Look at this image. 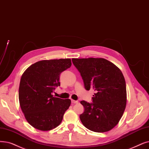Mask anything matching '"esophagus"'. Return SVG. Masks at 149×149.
Listing matches in <instances>:
<instances>
[{"instance_id": "obj_1", "label": "esophagus", "mask_w": 149, "mask_h": 149, "mask_svg": "<svg viewBox=\"0 0 149 149\" xmlns=\"http://www.w3.org/2000/svg\"><path fill=\"white\" fill-rule=\"evenodd\" d=\"M71 102H72V103H78L79 102L77 100H71Z\"/></svg>"}]
</instances>
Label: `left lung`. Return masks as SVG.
<instances>
[{"label":"left lung","instance_id":"obj_1","mask_svg":"<svg viewBox=\"0 0 149 149\" xmlns=\"http://www.w3.org/2000/svg\"><path fill=\"white\" fill-rule=\"evenodd\" d=\"M85 88L93 89V103L80 102L85 111L80 115L83 125L93 132L103 133L118 124L127 104L126 83L121 70L106 59L72 58Z\"/></svg>","mask_w":149,"mask_h":149}]
</instances>
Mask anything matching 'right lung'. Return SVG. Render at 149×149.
Returning a JSON list of instances; mask_svg holds the SVG:
<instances>
[{"instance_id":"right-lung-1","label":"right lung","mask_w":149,"mask_h":149,"mask_svg":"<svg viewBox=\"0 0 149 149\" xmlns=\"http://www.w3.org/2000/svg\"><path fill=\"white\" fill-rule=\"evenodd\" d=\"M71 65L69 58L42 60L23 73L19 88V103L25 119L38 130L48 131L58 126L70 107V99L55 97L51 93L60 86V74Z\"/></svg>"}]
</instances>
